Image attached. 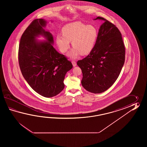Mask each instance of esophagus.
I'll return each mask as SVG.
<instances>
[{"label": "esophagus", "instance_id": "1", "mask_svg": "<svg viewBox=\"0 0 147 147\" xmlns=\"http://www.w3.org/2000/svg\"><path fill=\"white\" fill-rule=\"evenodd\" d=\"M72 64L74 67H75V66H76V65H77V63H76L74 61H72Z\"/></svg>", "mask_w": 147, "mask_h": 147}]
</instances>
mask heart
Masks as SVG:
<instances>
[{
	"instance_id": "obj_1",
	"label": "heart",
	"mask_w": 147,
	"mask_h": 147,
	"mask_svg": "<svg viewBox=\"0 0 147 147\" xmlns=\"http://www.w3.org/2000/svg\"><path fill=\"white\" fill-rule=\"evenodd\" d=\"M63 34L57 35L56 41L59 50L65 53L69 49L71 42L74 47L68 56L75 59L80 54L86 55L94 49L98 36L97 28L92 25H86L80 22L69 23L63 26Z\"/></svg>"
}]
</instances>
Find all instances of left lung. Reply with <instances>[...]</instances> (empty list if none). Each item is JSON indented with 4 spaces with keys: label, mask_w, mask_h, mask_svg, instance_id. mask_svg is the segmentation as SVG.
Listing matches in <instances>:
<instances>
[{
    "label": "left lung",
    "mask_w": 147,
    "mask_h": 147,
    "mask_svg": "<svg viewBox=\"0 0 147 147\" xmlns=\"http://www.w3.org/2000/svg\"><path fill=\"white\" fill-rule=\"evenodd\" d=\"M103 22L98 31L94 49L78 65L82 72L81 84L86 90L100 94L109 89L118 78L124 65L125 48L122 35L115 25L97 17Z\"/></svg>",
    "instance_id": "1"
}]
</instances>
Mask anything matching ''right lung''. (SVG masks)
I'll return each mask as SVG.
<instances>
[{
    "label": "right lung",
    "instance_id": "obj_1",
    "mask_svg": "<svg viewBox=\"0 0 147 147\" xmlns=\"http://www.w3.org/2000/svg\"><path fill=\"white\" fill-rule=\"evenodd\" d=\"M47 22L35 19L25 30L20 41L18 59L22 76L32 89L51 98L63 89L65 75L73 66L53 47V36L45 29ZM40 36L45 40H38Z\"/></svg>",
    "mask_w": 147,
    "mask_h": 147
}]
</instances>
